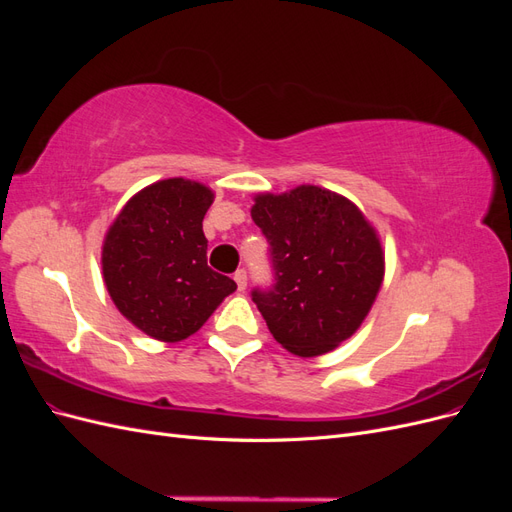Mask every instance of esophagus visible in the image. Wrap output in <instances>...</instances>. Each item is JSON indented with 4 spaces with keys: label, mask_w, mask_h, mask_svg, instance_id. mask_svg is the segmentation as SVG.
<instances>
[{
    "label": "esophagus",
    "mask_w": 512,
    "mask_h": 512,
    "mask_svg": "<svg viewBox=\"0 0 512 512\" xmlns=\"http://www.w3.org/2000/svg\"><path fill=\"white\" fill-rule=\"evenodd\" d=\"M232 280L237 282V288H239V290H245V288H247V271H245V269L235 271V275H232Z\"/></svg>",
    "instance_id": "34e87169"
}]
</instances>
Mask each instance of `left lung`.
<instances>
[{"mask_svg": "<svg viewBox=\"0 0 512 512\" xmlns=\"http://www.w3.org/2000/svg\"><path fill=\"white\" fill-rule=\"evenodd\" d=\"M252 220L269 243L273 284L252 301L275 342L299 356L333 350L361 327L382 284L374 228L348 198L301 185L256 196Z\"/></svg>", "mask_w": 512, "mask_h": 512, "instance_id": "left-lung-1", "label": "left lung"}]
</instances>
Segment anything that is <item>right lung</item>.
I'll return each instance as SVG.
<instances>
[{
  "mask_svg": "<svg viewBox=\"0 0 512 512\" xmlns=\"http://www.w3.org/2000/svg\"><path fill=\"white\" fill-rule=\"evenodd\" d=\"M205 185L164 179L128 200L102 247L104 282L119 312L160 342L196 333L237 290L207 265Z\"/></svg>",
  "mask_w": 512,
  "mask_h": 512,
  "instance_id": "right-lung-1",
  "label": "right lung"
}]
</instances>
